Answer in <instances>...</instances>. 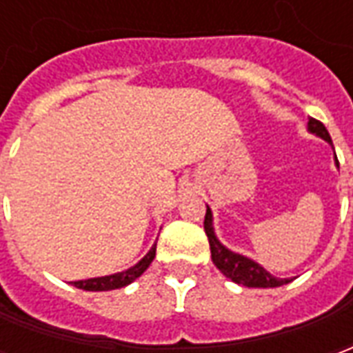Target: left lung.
I'll list each match as a JSON object with an SVG mask.
<instances>
[{
	"instance_id": "obj_1",
	"label": "left lung",
	"mask_w": 353,
	"mask_h": 353,
	"mask_svg": "<svg viewBox=\"0 0 353 353\" xmlns=\"http://www.w3.org/2000/svg\"><path fill=\"white\" fill-rule=\"evenodd\" d=\"M308 130L319 138L327 139L329 143H333L327 128L323 126V123H319L318 119L310 117ZM334 159H336V154H334ZM336 164H339V161H336ZM204 230H206L208 240H210V250H212V259H214L215 266L232 281L242 283L245 288H280V285H285L291 281L289 278L288 280L274 278L272 274L266 272L261 265L253 263L252 259H248L244 255L229 252L225 245L219 244V240L214 234V227H212V210L210 208L206 210V217H204Z\"/></svg>"
}]
</instances>
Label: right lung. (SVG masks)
Here are the masks:
<instances>
[{"label": "right lung", "mask_w": 353, "mask_h": 353, "mask_svg": "<svg viewBox=\"0 0 353 353\" xmlns=\"http://www.w3.org/2000/svg\"><path fill=\"white\" fill-rule=\"evenodd\" d=\"M154 253H157V244L151 248V252L147 253L143 259L139 261L138 265L132 266L128 270L119 274H111V276H103V278H90V280H81V281H72L75 288L85 289V291H111V289H119L128 285L132 281L139 278L141 274L145 272L147 266L151 265V261L154 259Z\"/></svg>", "instance_id": "1"}]
</instances>
